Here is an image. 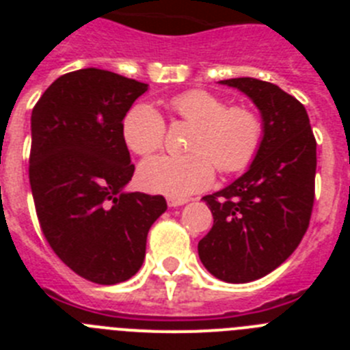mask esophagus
Masks as SVG:
<instances>
[{"label": "esophagus", "mask_w": 350, "mask_h": 350, "mask_svg": "<svg viewBox=\"0 0 350 350\" xmlns=\"http://www.w3.org/2000/svg\"><path fill=\"white\" fill-rule=\"evenodd\" d=\"M189 202V200H185V198H168V206H182L185 205V203Z\"/></svg>", "instance_id": "1"}]
</instances>
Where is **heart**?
I'll list each match as a JSON object with an SVG mask.
<instances>
[{"label": "heart", "instance_id": "1", "mask_svg": "<svg viewBox=\"0 0 350 350\" xmlns=\"http://www.w3.org/2000/svg\"><path fill=\"white\" fill-rule=\"evenodd\" d=\"M180 119L194 126L185 156H157L142 163L138 180L147 191L184 198L208 187L215 166L221 173L245 168L258 152L262 126L245 107H230L206 91L182 92L170 101ZM126 145L138 156L163 147L165 120L150 105H137L124 119Z\"/></svg>", "mask_w": 350, "mask_h": 350}]
</instances>
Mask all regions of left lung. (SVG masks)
<instances>
[{
	"mask_svg": "<svg viewBox=\"0 0 350 350\" xmlns=\"http://www.w3.org/2000/svg\"><path fill=\"white\" fill-rule=\"evenodd\" d=\"M258 107L262 138L242 177L203 196L213 226L198 243L203 267L231 284L258 280L301 242L315 189V138L308 113L279 85L250 77L221 80Z\"/></svg>",
	"mask_w": 350,
	"mask_h": 350,
	"instance_id": "8db88e82",
	"label": "left lung"
}]
</instances>
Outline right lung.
I'll return each mask as SVG.
<instances>
[{
    "label": "right lung",
    "instance_id": "add662e5",
    "mask_svg": "<svg viewBox=\"0 0 350 350\" xmlns=\"http://www.w3.org/2000/svg\"><path fill=\"white\" fill-rule=\"evenodd\" d=\"M147 88L83 68L54 80L31 113L29 184L43 234L68 268L103 286L140 270L166 210L163 196L124 191L135 165L122 119Z\"/></svg>",
    "mask_w": 350,
    "mask_h": 350
}]
</instances>
